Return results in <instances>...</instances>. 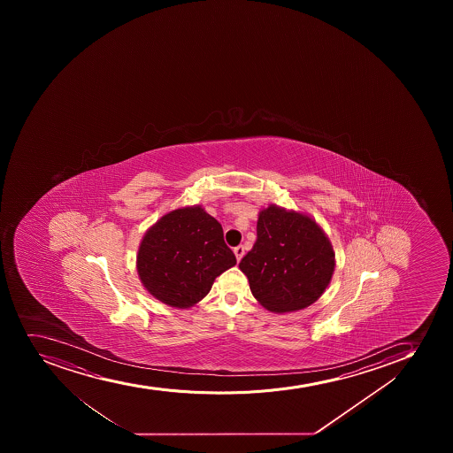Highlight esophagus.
<instances>
[{"instance_id":"1","label":"esophagus","mask_w":453,"mask_h":453,"mask_svg":"<svg viewBox=\"0 0 453 453\" xmlns=\"http://www.w3.org/2000/svg\"><path fill=\"white\" fill-rule=\"evenodd\" d=\"M234 256H236V260H242V257L245 256V248L242 245H239V247L234 248Z\"/></svg>"}]
</instances>
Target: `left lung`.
I'll list each match as a JSON object with an SVG mask.
<instances>
[{"mask_svg":"<svg viewBox=\"0 0 453 453\" xmlns=\"http://www.w3.org/2000/svg\"><path fill=\"white\" fill-rule=\"evenodd\" d=\"M239 269L258 304L273 313H291L307 309L326 291L335 252L311 215L272 203L258 212L257 242Z\"/></svg>","mask_w":453,"mask_h":453,"instance_id":"obj_1","label":"left lung"}]
</instances>
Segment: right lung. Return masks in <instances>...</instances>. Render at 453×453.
Listing matches in <instances>:
<instances>
[{
  "mask_svg": "<svg viewBox=\"0 0 453 453\" xmlns=\"http://www.w3.org/2000/svg\"><path fill=\"white\" fill-rule=\"evenodd\" d=\"M234 265L221 224L202 205L162 215L146 230L135 260L144 289L175 309H190L203 300L215 278Z\"/></svg>",
  "mask_w": 453,
  "mask_h": 453,
  "instance_id": "right-lung-1",
  "label": "right lung"
}]
</instances>
